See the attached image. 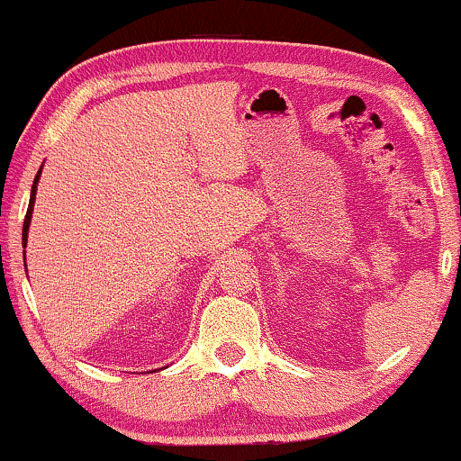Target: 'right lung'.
I'll return each instance as SVG.
<instances>
[{"label": "right lung", "mask_w": 461, "mask_h": 461, "mask_svg": "<svg viewBox=\"0 0 461 461\" xmlns=\"http://www.w3.org/2000/svg\"><path fill=\"white\" fill-rule=\"evenodd\" d=\"M38 179H40V171L33 179V188H32V199H29V207H27V216L25 222H23V243H27V230H29V222H32V212H33V203H35V188H38Z\"/></svg>", "instance_id": "add662e5"}]
</instances>
